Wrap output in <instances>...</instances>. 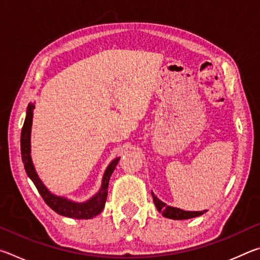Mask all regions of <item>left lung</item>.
<instances>
[{
  "instance_id": "obj_1",
  "label": "left lung",
  "mask_w": 260,
  "mask_h": 260,
  "mask_svg": "<svg viewBox=\"0 0 260 260\" xmlns=\"http://www.w3.org/2000/svg\"><path fill=\"white\" fill-rule=\"evenodd\" d=\"M151 195L153 199V203H155L157 210L159 211V212L162 214V217H165V218L173 219V220H186V219L200 217V215L206 212V210H204V211H184V210H181L179 208H174V206L167 205L166 203H164V202L160 201L153 192H151Z\"/></svg>"
}]
</instances>
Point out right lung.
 I'll return each mask as SVG.
<instances>
[{
    "label": "right lung",
    "instance_id": "add662e5",
    "mask_svg": "<svg viewBox=\"0 0 260 260\" xmlns=\"http://www.w3.org/2000/svg\"><path fill=\"white\" fill-rule=\"evenodd\" d=\"M34 108V103L28 104L27 110H26V118L20 136L21 159H23L25 171L26 173H27L28 178L32 180L35 187L38 189V191L40 192V195L42 196V199L45 200L48 206L54 210L56 213L73 219H91L96 217V215L102 212V210L104 209L105 202H107L108 197L110 177H111L112 172L114 169H116L120 157L114 158V159L108 165L107 170H105V172L103 174L101 188L94 196L90 197L89 200H87L85 202H74L64 196L55 195V193H52L49 189L43 184L41 179L39 178L37 170H35L33 164L32 156H30V132H32Z\"/></svg>",
    "mask_w": 260,
    "mask_h": 260
}]
</instances>
